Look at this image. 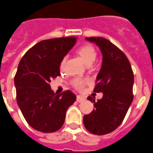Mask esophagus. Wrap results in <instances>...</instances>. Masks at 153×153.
<instances>
[{
    "label": "esophagus",
    "mask_w": 153,
    "mask_h": 153,
    "mask_svg": "<svg viewBox=\"0 0 153 153\" xmlns=\"http://www.w3.org/2000/svg\"><path fill=\"white\" fill-rule=\"evenodd\" d=\"M76 100L78 102H82L85 100V97L82 96V95H77Z\"/></svg>",
    "instance_id": "34e87169"
}]
</instances>
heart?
I'll list each match as a JSON object with an SVG mask.
<instances>
[{"instance_id":"b5f03b06","label":"heart","mask_w":153,"mask_h":153,"mask_svg":"<svg viewBox=\"0 0 153 153\" xmlns=\"http://www.w3.org/2000/svg\"><path fill=\"white\" fill-rule=\"evenodd\" d=\"M78 53L80 55L83 62L87 65H90L92 62L95 61V58H96L97 52L95 48L93 47L92 45H88V44H85L81 46L78 49ZM65 63V58H63L61 62V68H62ZM87 81L85 79H82L80 78H75L72 82L73 85L75 86L78 89H82V88L84 87Z\"/></svg>"}]
</instances>
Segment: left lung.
<instances>
[{"label":"left lung","mask_w":153,"mask_h":153,"mask_svg":"<svg viewBox=\"0 0 153 153\" xmlns=\"http://www.w3.org/2000/svg\"><path fill=\"white\" fill-rule=\"evenodd\" d=\"M85 39L98 45L102 52V67L94 92H102L103 97L97 102L92 97H88L95 108L84 115L83 123L91 133L105 135L120 126L132 104L133 71L126 54L108 40L102 37Z\"/></svg>","instance_id":"left-lung-1"}]
</instances>
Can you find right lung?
Here are the masks:
<instances>
[{
    "instance_id": "obj_1",
    "label": "right lung",
    "mask_w": 153,
    "mask_h": 153,
    "mask_svg": "<svg viewBox=\"0 0 153 153\" xmlns=\"http://www.w3.org/2000/svg\"><path fill=\"white\" fill-rule=\"evenodd\" d=\"M76 38L44 40L22 57L14 77L17 102L29 126L39 132H54L62 128L66 111L76 100L67 90H51L52 78L60 76L62 59L76 43Z\"/></svg>"
}]
</instances>
